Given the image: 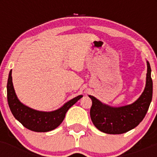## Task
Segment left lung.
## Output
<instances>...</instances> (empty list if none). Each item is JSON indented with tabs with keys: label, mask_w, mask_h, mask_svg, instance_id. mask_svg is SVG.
Wrapping results in <instances>:
<instances>
[{
	"label": "left lung",
	"mask_w": 157,
	"mask_h": 157,
	"mask_svg": "<svg viewBox=\"0 0 157 157\" xmlns=\"http://www.w3.org/2000/svg\"><path fill=\"white\" fill-rule=\"evenodd\" d=\"M147 63L145 87L141 95L134 103L124 106L114 107L102 103L89 95L92 100L90 118L99 130L109 134H120L132 130L141 123L146 115L152 98V80L151 67Z\"/></svg>",
	"instance_id": "8db88e82"
}]
</instances>
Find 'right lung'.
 I'll return each mask as SVG.
<instances>
[{
	"mask_svg": "<svg viewBox=\"0 0 157 157\" xmlns=\"http://www.w3.org/2000/svg\"><path fill=\"white\" fill-rule=\"evenodd\" d=\"M7 98L12 115L23 127L35 132H48L56 129L63 122L67 112L72 105L82 98L78 95L70 100L56 110L43 112L33 109L23 105L16 96L12 83V70L9 72L7 83Z\"/></svg>",
	"mask_w": 157,
	"mask_h": 157,
	"instance_id": "add662e5",
	"label": "right lung"
}]
</instances>
